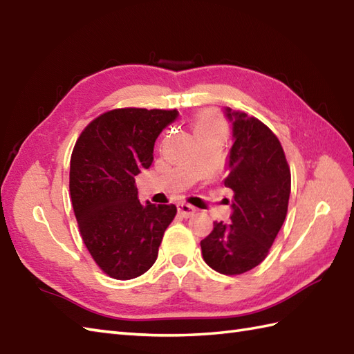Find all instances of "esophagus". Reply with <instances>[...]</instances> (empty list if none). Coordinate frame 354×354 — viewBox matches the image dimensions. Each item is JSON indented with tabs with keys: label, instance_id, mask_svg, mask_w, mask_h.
Wrapping results in <instances>:
<instances>
[{
	"label": "esophagus",
	"instance_id": "obj_1",
	"mask_svg": "<svg viewBox=\"0 0 354 354\" xmlns=\"http://www.w3.org/2000/svg\"><path fill=\"white\" fill-rule=\"evenodd\" d=\"M177 209H178V214L185 218L192 216L195 214V210H197L194 206H191V204H186V203H178Z\"/></svg>",
	"mask_w": 354,
	"mask_h": 354
}]
</instances>
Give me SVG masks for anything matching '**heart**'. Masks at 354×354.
Returning a JSON list of instances; mask_svg holds the SVG:
<instances>
[{
    "mask_svg": "<svg viewBox=\"0 0 354 354\" xmlns=\"http://www.w3.org/2000/svg\"><path fill=\"white\" fill-rule=\"evenodd\" d=\"M210 130H224V122L214 112H203L195 120V133H204Z\"/></svg>",
    "mask_w": 354,
    "mask_h": 354,
    "instance_id": "b5f03b06",
    "label": "heart"
}]
</instances>
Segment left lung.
<instances>
[{
    "instance_id": "left-lung-1",
    "label": "left lung",
    "mask_w": 354,
    "mask_h": 354,
    "mask_svg": "<svg viewBox=\"0 0 354 354\" xmlns=\"http://www.w3.org/2000/svg\"><path fill=\"white\" fill-rule=\"evenodd\" d=\"M232 122L224 185L233 191L229 223H214L204 238L203 259L225 276L247 272L268 256L283 225L290 194V171L277 136L254 116L224 109Z\"/></svg>"
}]
</instances>
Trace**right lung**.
<instances>
[{
    "label": "right lung",
    "instance_id": "add662e5",
    "mask_svg": "<svg viewBox=\"0 0 354 354\" xmlns=\"http://www.w3.org/2000/svg\"><path fill=\"white\" fill-rule=\"evenodd\" d=\"M178 112L115 109L95 118L77 139L69 192L78 229L107 276L130 280L151 268L174 204H140L135 178L153 163L154 142Z\"/></svg>",
    "mask_w": 354,
    "mask_h": 354
}]
</instances>
